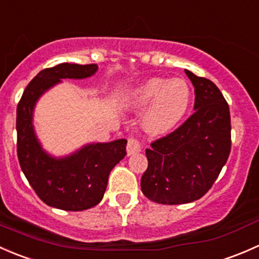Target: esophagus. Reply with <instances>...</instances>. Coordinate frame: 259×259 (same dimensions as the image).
<instances>
[{"label": "esophagus", "instance_id": "1", "mask_svg": "<svg viewBox=\"0 0 259 259\" xmlns=\"http://www.w3.org/2000/svg\"><path fill=\"white\" fill-rule=\"evenodd\" d=\"M141 151V143L140 141L136 140V138L131 137L128 138V142H127V154L132 156V154L138 153Z\"/></svg>", "mask_w": 259, "mask_h": 259}]
</instances>
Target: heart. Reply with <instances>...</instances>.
Listing matches in <instances>:
<instances>
[{
  "mask_svg": "<svg viewBox=\"0 0 259 259\" xmlns=\"http://www.w3.org/2000/svg\"><path fill=\"white\" fill-rule=\"evenodd\" d=\"M130 105L146 107L141 126L146 132L161 136L182 122L191 106V89L183 78L152 77L131 91Z\"/></svg>",
  "mask_w": 259,
  "mask_h": 259,
  "instance_id": "1",
  "label": "heart"
}]
</instances>
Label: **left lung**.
Returning <instances> with one entry per match:
<instances>
[{
    "mask_svg": "<svg viewBox=\"0 0 259 259\" xmlns=\"http://www.w3.org/2000/svg\"><path fill=\"white\" fill-rule=\"evenodd\" d=\"M194 87V113L146 149L148 167L141 189L161 204L189 203L212 187L231 152L227 101L209 79L185 70Z\"/></svg>",
    "mask_w": 259,
    "mask_h": 259,
    "instance_id": "obj_1",
    "label": "left lung"
}]
</instances>
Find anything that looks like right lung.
<instances>
[{
	"label": "right lung",
	"mask_w": 259,
	"mask_h": 259,
	"mask_svg": "<svg viewBox=\"0 0 259 259\" xmlns=\"http://www.w3.org/2000/svg\"><path fill=\"white\" fill-rule=\"evenodd\" d=\"M97 65L60 63L45 68L27 84L17 106V156L21 169L37 196L50 207L84 210L103 198L110 172L126 156L127 140L90 143L66 157L56 158L42 148L33 128L38 98L63 78L93 76Z\"/></svg>",
	"instance_id": "1"
}]
</instances>
